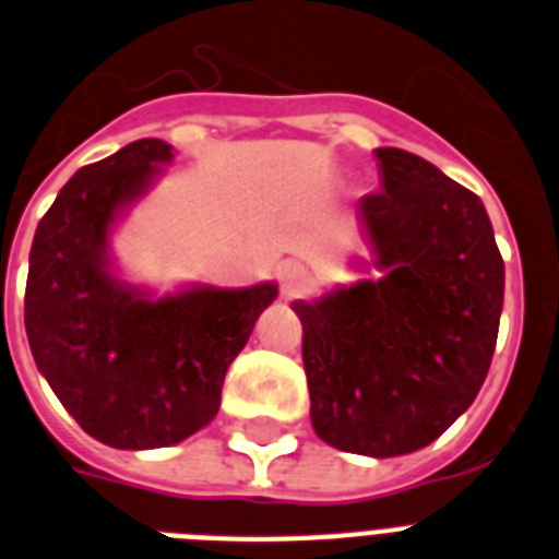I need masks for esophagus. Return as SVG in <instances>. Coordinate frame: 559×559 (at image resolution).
<instances>
[{"label": "esophagus", "instance_id": "1", "mask_svg": "<svg viewBox=\"0 0 559 559\" xmlns=\"http://www.w3.org/2000/svg\"><path fill=\"white\" fill-rule=\"evenodd\" d=\"M310 284V272L307 266L298 264V261H289V264L281 266V295L284 298H295V295H301Z\"/></svg>", "mask_w": 559, "mask_h": 559}]
</instances>
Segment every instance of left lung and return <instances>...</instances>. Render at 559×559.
I'll use <instances>...</instances> for the list:
<instances>
[{"label":"left lung","instance_id":"obj_1","mask_svg":"<svg viewBox=\"0 0 559 559\" xmlns=\"http://www.w3.org/2000/svg\"><path fill=\"white\" fill-rule=\"evenodd\" d=\"M382 192L358 217L382 278L295 301L312 428L338 451L402 456L439 439L483 388L506 264L483 201L402 148H376Z\"/></svg>","mask_w":559,"mask_h":559}]
</instances>
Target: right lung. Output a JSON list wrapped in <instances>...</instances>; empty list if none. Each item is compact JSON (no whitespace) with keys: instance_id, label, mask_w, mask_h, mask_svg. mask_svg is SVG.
I'll use <instances>...</instances> for the list:
<instances>
[{"instance_id":"add662e5","label":"right lung","mask_w":559,"mask_h":559,"mask_svg":"<svg viewBox=\"0 0 559 559\" xmlns=\"http://www.w3.org/2000/svg\"><path fill=\"white\" fill-rule=\"evenodd\" d=\"M169 160V143L148 138L83 166L31 247L25 333L36 367L76 425L120 451L169 448L206 428L226 370L278 295L255 284L152 298L117 278L111 226Z\"/></svg>"}]
</instances>
